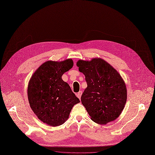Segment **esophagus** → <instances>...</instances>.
<instances>
[{"instance_id":"esophagus-1","label":"esophagus","mask_w":155,"mask_h":155,"mask_svg":"<svg viewBox=\"0 0 155 155\" xmlns=\"http://www.w3.org/2000/svg\"><path fill=\"white\" fill-rule=\"evenodd\" d=\"M81 94H82V91H80L78 93H77V96L79 98V99H80V97H81Z\"/></svg>"}]
</instances>
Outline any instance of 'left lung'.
Masks as SVG:
<instances>
[{
    "label": "left lung",
    "mask_w": 155,
    "mask_h": 155,
    "mask_svg": "<svg viewBox=\"0 0 155 155\" xmlns=\"http://www.w3.org/2000/svg\"><path fill=\"white\" fill-rule=\"evenodd\" d=\"M78 70L85 76L87 87L81 101L91 119L99 124L116 120L127 101V88L117 70L101 58L79 60Z\"/></svg>",
    "instance_id": "8db88e82"
}]
</instances>
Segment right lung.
Segmentation results:
<instances>
[{"label": "right lung", "instance_id": "right-lung-1", "mask_svg": "<svg viewBox=\"0 0 155 155\" xmlns=\"http://www.w3.org/2000/svg\"><path fill=\"white\" fill-rule=\"evenodd\" d=\"M72 59L61 62L49 61L33 74L28 86L30 106L38 118L53 127L63 124L69 117L73 106L80 100L62 75L72 68Z\"/></svg>", "mask_w": 155, "mask_h": 155}]
</instances>
